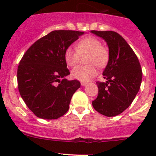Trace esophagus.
Here are the masks:
<instances>
[{
	"label": "esophagus",
	"instance_id": "1",
	"mask_svg": "<svg viewBox=\"0 0 156 156\" xmlns=\"http://www.w3.org/2000/svg\"><path fill=\"white\" fill-rule=\"evenodd\" d=\"M81 86H86L87 84V82H84V81H81Z\"/></svg>",
	"mask_w": 156,
	"mask_h": 156
}]
</instances>
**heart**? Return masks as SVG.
<instances>
[{"label":"heart","mask_w":156,"mask_h":156,"mask_svg":"<svg viewBox=\"0 0 156 156\" xmlns=\"http://www.w3.org/2000/svg\"><path fill=\"white\" fill-rule=\"evenodd\" d=\"M84 54H90L87 59L88 64H95L97 66H105L108 61V50L103 48L101 41L94 36H87L81 39L77 43L76 49L69 47L66 50L64 58L67 66L74 67L79 62L81 56ZM97 74V69L94 65L87 66L75 67L72 71V75L75 79L81 81H88L96 76Z\"/></svg>","instance_id":"1"}]
</instances>
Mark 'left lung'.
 <instances>
[{"label":"left lung","instance_id":"1","mask_svg":"<svg viewBox=\"0 0 156 156\" xmlns=\"http://www.w3.org/2000/svg\"><path fill=\"white\" fill-rule=\"evenodd\" d=\"M103 38L108 48V61L103 72L106 82H97L99 92L92 102L100 114L113 117L129 107L142 81V70L137 56L126 41L112 31H90Z\"/></svg>","mask_w":156,"mask_h":156}]
</instances>
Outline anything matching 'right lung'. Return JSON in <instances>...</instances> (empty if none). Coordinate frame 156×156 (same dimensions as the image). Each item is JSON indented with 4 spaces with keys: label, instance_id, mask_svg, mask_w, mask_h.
Returning <instances> with one entry per match:
<instances>
[{
    "label": "right lung",
    "instance_id": "right-lung-1",
    "mask_svg": "<svg viewBox=\"0 0 156 156\" xmlns=\"http://www.w3.org/2000/svg\"><path fill=\"white\" fill-rule=\"evenodd\" d=\"M84 31L56 30L34 42L17 70L18 88L26 106L37 117L56 119L67 112L74 93L81 87L70 74L64 54Z\"/></svg>",
    "mask_w": 156,
    "mask_h": 156
}]
</instances>
